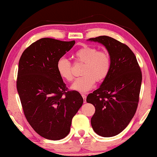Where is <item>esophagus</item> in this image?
<instances>
[{
    "mask_svg": "<svg viewBox=\"0 0 157 157\" xmlns=\"http://www.w3.org/2000/svg\"><path fill=\"white\" fill-rule=\"evenodd\" d=\"M82 98H83V99H84V102H86V94H82Z\"/></svg>",
    "mask_w": 157,
    "mask_h": 157,
    "instance_id": "34e87169",
    "label": "esophagus"
}]
</instances>
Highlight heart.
I'll return each mask as SVG.
<instances>
[{
	"instance_id": "heart-1",
	"label": "heart",
	"mask_w": 157,
	"mask_h": 157,
	"mask_svg": "<svg viewBox=\"0 0 157 157\" xmlns=\"http://www.w3.org/2000/svg\"><path fill=\"white\" fill-rule=\"evenodd\" d=\"M75 62L84 63L81 75L71 86V88L79 92H86L94 86L95 81L100 82L107 78L111 67V56L107 51L98 50L94 46L81 47L74 52ZM57 71L62 78L67 82L73 79L72 64L65 57H61L57 62Z\"/></svg>"
}]
</instances>
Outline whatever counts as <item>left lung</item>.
I'll use <instances>...</instances> for the list:
<instances>
[{
	"mask_svg": "<svg viewBox=\"0 0 157 157\" xmlns=\"http://www.w3.org/2000/svg\"><path fill=\"white\" fill-rule=\"evenodd\" d=\"M89 40L104 45L111 59L107 78L86 98V102L95 109L91 126L101 136H114L126 128L136 113L142 73L136 56L127 45L108 36Z\"/></svg>",
	"mask_w": 157,
	"mask_h": 157,
	"instance_id": "left-lung-1",
	"label": "left lung"
}]
</instances>
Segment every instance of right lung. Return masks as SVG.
<instances>
[{
    "instance_id": "obj_1",
    "label": "right lung",
    "mask_w": 157,
    "mask_h": 157,
    "mask_svg": "<svg viewBox=\"0 0 157 157\" xmlns=\"http://www.w3.org/2000/svg\"><path fill=\"white\" fill-rule=\"evenodd\" d=\"M75 44L42 38L23 51L18 62L17 88L23 113L34 131L46 139L67 136L83 104L80 94L68 91L57 71L58 59Z\"/></svg>"
}]
</instances>
